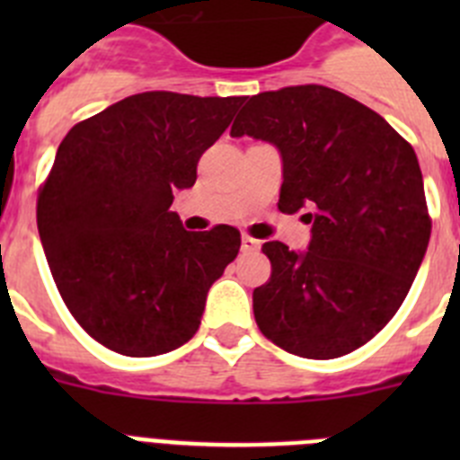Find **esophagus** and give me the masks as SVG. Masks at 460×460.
Returning a JSON list of instances; mask_svg holds the SVG:
<instances>
[{"mask_svg":"<svg viewBox=\"0 0 460 460\" xmlns=\"http://www.w3.org/2000/svg\"><path fill=\"white\" fill-rule=\"evenodd\" d=\"M258 249H260L258 239L249 237V234H243V237H242V251H243V253H251V251H258Z\"/></svg>","mask_w":460,"mask_h":460,"instance_id":"1","label":"esophagus"}]
</instances>
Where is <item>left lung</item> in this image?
<instances>
[{
  "label": "left lung",
  "instance_id": "1",
  "mask_svg": "<svg viewBox=\"0 0 460 460\" xmlns=\"http://www.w3.org/2000/svg\"><path fill=\"white\" fill-rule=\"evenodd\" d=\"M230 136L271 142L283 161L279 209H304L308 251L267 242L253 290L260 332L286 352L334 359L373 339L401 308L430 237L410 142L359 101L299 84L251 96Z\"/></svg>",
  "mask_w": 460,
  "mask_h": 460
}]
</instances>
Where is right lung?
<instances>
[{
    "mask_svg": "<svg viewBox=\"0 0 460 460\" xmlns=\"http://www.w3.org/2000/svg\"><path fill=\"white\" fill-rule=\"evenodd\" d=\"M242 96L145 92L66 133L36 202L57 290L92 339L156 357L193 339L207 292L239 253L233 226L189 233L174 193L223 136Z\"/></svg>",
    "mask_w": 460,
    "mask_h": 460,
    "instance_id": "obj_1",
    "label": "right lung"
}]
</instances>
